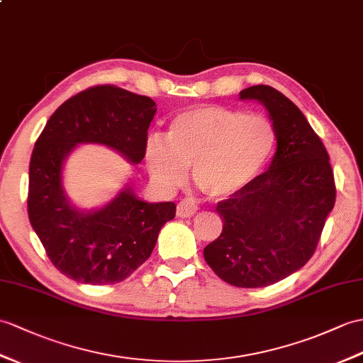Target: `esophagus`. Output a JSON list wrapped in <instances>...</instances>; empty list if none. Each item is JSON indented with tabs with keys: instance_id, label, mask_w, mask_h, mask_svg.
Wrapping results in <instances>:
<instances>
[{
	"instance_id": "34e87169",
	"label": "esophagus",
	"mask_w": 363,
	"mask_h": 363,
	"mask_svg": "<svg viewBox=\"0 0 363 363\" xmlns=\"http://www.w3.org/2000/svg\"><path fill=\"white\" fill-rule=\"evenodd\" d=\"M198 206L195 204V201L191 199H182L178 204V210H176V215L179 218H190L196 213Z\"/></svg>"
}]
</instances>
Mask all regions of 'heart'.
I'll list each match as a JSON object with an SVG mask.
<instances>
[{
	"label": "heart",
	"mask_w": 363,
	"mask_h": 363,
	"mask_svg": "<svg viewBox=\"0 0 363 363\" xmlns=\"http://www.w3.org/2000/svg\"><path fill=\"white\" fill-rule=\"evenodd\" d=\"M275 148V130L267 117L206 106L178 114L167 138L153 133L145 140V164L159 189L172 191L187 178L212 198H227L263 172Z\"/></svg>",
	"instance_id": "b5f03b06"
}]
</instances>
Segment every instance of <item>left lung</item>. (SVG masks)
Returning <instances> with one entry per match:
<instances>
[{
    "mask_svg": "<svg viewBox=\"0 0 363 363\" xmlns=\"http://www.w3.org/2000/svg\"><path fill=\"white\" fill-rule=\"evenodd\" d=\"M272 121L277 151L269 170L218 202L223 232L204 249L213 272L237 288H264L297 272L314 255L335 202L325 145L291 100L267 85L242 89Z\"/></svg>",
    "mask_w": 363,
    "mask_h": 363,
    "instance_id": "1",
    "label": "left lung"
}]
</instances>
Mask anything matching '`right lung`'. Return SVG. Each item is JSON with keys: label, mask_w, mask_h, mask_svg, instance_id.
<instances>
[{"label": "right lung", "mask_w": 363, "mask_h": 363, "mask_svg": "<svg viewBox=\"0 0 363 363\" xmlns=\"http://www.w3.org/2000/svg\"><path fill=\"white\" fill-rule=\"evenodd\" d=\"M156 104L113 85L92 86L67 99L41 131L29 165L28 213L33 230L58 271L85 284H114L148 259L174 202H145L125 189L96 210L67 199L63 164L79 143H100L126 161L143 159Z\"/></svg>", "instance_id": "right-lung-1"}]
</instances>
